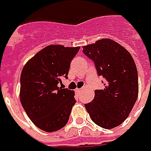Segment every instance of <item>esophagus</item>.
Masks as SVG:
<instances>
[{"label": "esophagus", "mask_w": 151, "mask_h": 151, "mask_svg": "<svg viewBox=\"0 0 151 151\" xmlns=\"http://www.w3.org/2000/svg\"><path fill=\"white\" fill-rule=\"evenodd\" d=\"M82 89H76L75 90V92L77 93V94H80L81 92H82Z\"/></svg>", "instance_id": "esophagus-1"}]
</instances>
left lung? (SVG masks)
I'll list each match as a JSON object with an SVG mask.
<instances>
[{"mask_svg": "<svg viewBox=\"0 0 151 151\" xmlns=\"http://www.w3.org/2000/svg\"><path fill=\"white\" fill-rule=\"evenodd\" d=\"M94 62L99 76L104 78V90H95V98L85 104L93 122L113 129L126 120L138 96V75L130 53L109 39L82 47Z\"/></svg>", "mask_w": 151, "mask_h": 151, "instance_id": "8db88e82", "label": "left lung"}]
</instances>
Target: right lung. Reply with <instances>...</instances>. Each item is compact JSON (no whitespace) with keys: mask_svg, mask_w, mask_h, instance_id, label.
Returning <instances> with one entry per match:
<instances>
[{"mask_svg":"<svg viewBox=\"0 0 151 151\" xmlns=\"http://www.w3.org/2000/svg\"><path fill=\"white\" fill-rule=\"evenodd\" d=\"M80 47L49 45L36 53L22 69L20 99L26 113L36 126L55 132L65 125L76 100L74 92L58 87L68 78L70 63Z\"/></svg>","mask_w":151,"mask_h":151,"instance_id":"add662e5","label":"right lung"}]
</instances>
